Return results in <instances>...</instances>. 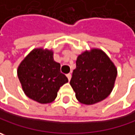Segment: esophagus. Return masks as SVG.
Here are the masks:
<instances>
[{
    "instance_id": "esophagus-1",
    "label": "esophagus",
    "mask_w": 135,
    "mask_h": 135,
    "mask_svg": "<svg viewBox=\"0 0 135 135\" xmlns=\"http://www.w3.org/2000/svg\"><path fill=\"white\" fill-rule=\"evenodd\" d=\"M66 76H67L68 79H69V81H70V79H71V78H72V75L70 73H69L66 75Z\"/></svg>"
}]
</instances>
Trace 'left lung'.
Wrapping results in <instances>:
<instances>
[{"label":"left lung","mask_w":135,"mask_h":135,"mask_svg":"<svg viewBox=\"0 0 135 135\" xmlns=\"http://www.w3.org/2000/svg\"><path fill=\"white\" fill-rule=\"evenodd\" d=\"M116 76L117 69L107 54L92 48L78 56L70 85L79 102L92 105L110 94Z\"/></svg>","instance_id":"8db88e82"}]
</instances>
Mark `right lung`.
Wrapping results in <instances>:
<instances>
[{
  "label": "right lung",
  "mask_w": 135,
  "mask_h": 135,
  "mask_svg": "<svg viewBox=\"0 0 135 135\" xmlns=\"http://www.w3.org/2000/svg\"><path fill=\"white\" fill-rule=\"evenodd\" d=\"M17 75L25 94L42 104L53 102L60 88L68 82L60 73V64L54 60V51L41 47L33 49L24 58Z\"/></svg>",
  "instance_id": "obj_1"
}]
</instances>
